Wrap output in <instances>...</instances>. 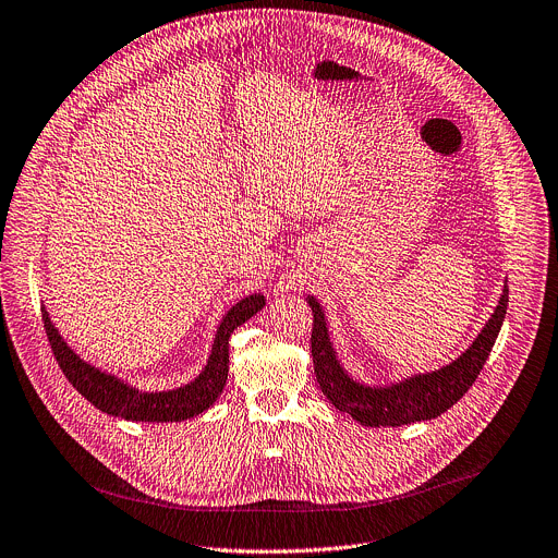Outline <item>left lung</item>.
<instances>
[{
  "label": "left lung",
  "instance_id": "1",
  "mask_svg": "<svg viewBox=\"0 0 558 558\" xmlns=\"http://www.w3.org/2000/svg\"><path fill=\"white\" fill-rule=\"evenodd\" d=\"M306 302L313 311V368L327 400L362 426L388 428L435 420L461 400L484 368L501 331L508 311V280L504 282L490 320L459 357L437 371L415 373L392 384H364L355 379L336 353L320 300L306 295Z\"/></svg>",
  "mask_w": 558,
  "mask_h": 558
}]
</instances>
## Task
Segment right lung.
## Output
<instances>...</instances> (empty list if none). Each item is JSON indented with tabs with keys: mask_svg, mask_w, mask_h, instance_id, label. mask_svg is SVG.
<instances>
[{
	"mask_svg": "<svg viewBox=\"0 0 558 558\" xmlns=\"http://www.w3.org/2000/svg\"><path fill=\"white\" fill-rule=\"evenodd\" d=\"M263 293H252L238 300L225 315L216 329L214 344L203 371L187 384L170 390H143L108 371H101L78 357L72 347L61 338L59 329L52 325L50 313L41 306V317L46 336L50 340L52 353L68 377V381L82 392L86 400L101 413L112 417H123L128 422H185L201 413L220 397L227 373H229V338L233 329L245 325L265 306Z\"/></svg>",
	"mask_w": 558,
	"mask_h": 558,
	"instance_id": "1",
	"label": "right lung"
}]
</instances>
